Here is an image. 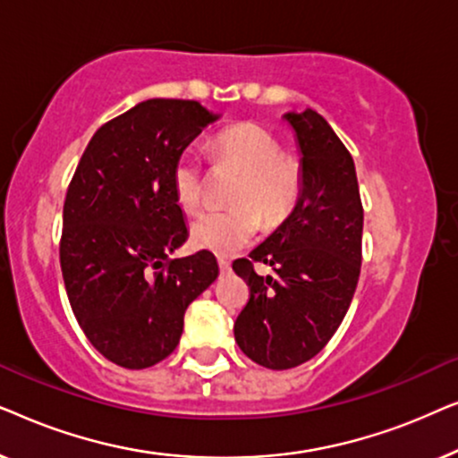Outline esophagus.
Returning <instances> with one entry per match:
<instances>
[{"label":"esophagus","instance_id":"1","mask_svg":"<svg viewBox=\"0 0 458 458\" xmlns=\"http://www.w3.org/2000/svg\"><path fill=\"white\" fill-rule=\"evenodd\" d=\"M218 268H221V273H227L229 268H231L229 260H225V259H218Z\"/></svg>","mask_w":458,"mask_h":458}]
</instances>
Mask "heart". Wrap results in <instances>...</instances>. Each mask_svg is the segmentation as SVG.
<instances>
[{"label":"heart","mask_w":458,"mask_h":458,"mask_svg":"<svg viewBox=\"0 0 458 458\" xmlns=\"http://www.w3.org/2000/svg\"><path fill=\"white\" fill-rule=\"evenodd\" d=\"M284 143L271 131L254 123L235 124L215 140L216 162L242 171L229 210H206L191 225L196 246L216 254H233L259 235L262 221L268 227L284 223L302 193V166L284 154ZM173 193L185 212L204 202V166L193 152L179 154L173 166Z\"/></svg>","instance_id":"obj_1"}]
</instances>
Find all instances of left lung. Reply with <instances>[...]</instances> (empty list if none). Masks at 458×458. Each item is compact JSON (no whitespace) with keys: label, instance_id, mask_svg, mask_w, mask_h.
Returning a JSON list of instances; mask_svg holds the SVG:
<instances>
[{"label":"left lung","instance_id":"left-lung-1","mask_svg":"<svg viewBox=\"0 0 458 458\" xmlns=\"http://www.w3.org/2000/svg\"><path fill=\"white\" fill-rule=\"evenodd\" d=\"M300 148L302 193L292 215L233 271L250 300L233 325L242 352L284 371L325 348L352 302L362 260V204L354 160L315 110L287 112ZM254 261L274 267L262 278Z\"/></svg>","mask_w":458,"mask_h":458}]
</instances>
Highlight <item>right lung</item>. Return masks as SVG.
I'll return each mask as SVG.
<instances>
[{"instance_id": "obj_1", "label": "right lung", "mask_w": 458, "mask_h": 458, "mask_svg": "<svg viewBox=\"0 0 458 458\" xmlns=\"http://www.w3.org/2000/svg\"><path fill=\"white\" fill-rule=\"evenodd\" d=\"M216 118L193 99H146L96 131L68 185V302L87 340L118 367L165 360L187 306L218 277L208 250L168 256L190 235L173 193L174 160Z\"/></svg>"}]
</instances>
